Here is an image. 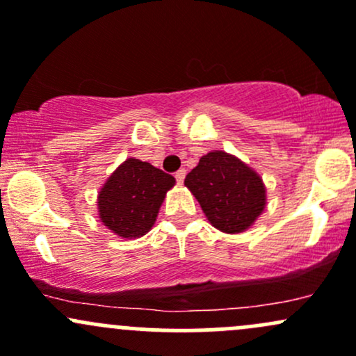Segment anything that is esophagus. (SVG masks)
Listing matches in <instances>:
<instances>
[{"label": "esophagus", "instance_id": "obj_1", "mask_svg": "<svg viewBox=\"0 0 356 356\" xmlns=\"http://www.w3.org/2000/svg\"><path fill=\"white\" fill-rule=\"evenodd\" d=\"M185 175H186L185 170H179V171H177V173H175V178H177V181L179 183V185H181L183 179H185Z\"/></svg>", "mask_w": 356, "mask_h": 356}]
</instances>
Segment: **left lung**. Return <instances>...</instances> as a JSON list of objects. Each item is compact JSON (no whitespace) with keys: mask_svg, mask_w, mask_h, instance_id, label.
<instances>
[{"mask_svg":"<svg viewBox=\"0 0 356 356\" xmlns=\"http://www.w3.org/2000/svg\"><path fill=\"white\" fill-rule=\"evenodd\" d=\"M192 192L210 224L225 234H239L256 222L266 207L261 177L236 156L210 151L186 175Z\"/></svg>","mask_w":356,"mask_h":356,"instance_id":"obj_1","label":"left lung"}]
</instances>
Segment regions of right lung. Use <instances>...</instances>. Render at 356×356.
Masks as SVG:
<instances>
[{"mask_svg": "<svg viewBox=\"0 0 356 356\" xmlns=\"http://www.w3.org/2000/svg\"><path fill=\"white\" fill-rule=\"evenodd\" d=\"M177 183L151 163L127 158L106 178L98 192V217L118 238L147 234L158 219L168 190Z\"/></svg>", "mask_w": 356, "mask_h": 356, "instance_id": "1", "label": "right lung"}]
</instances>
